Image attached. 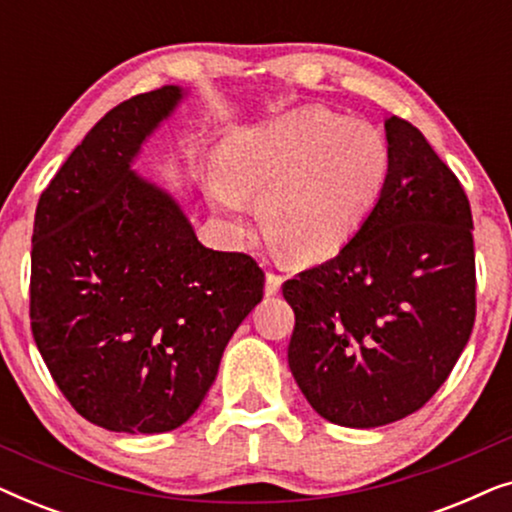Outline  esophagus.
I'll use <instances>...</instances> for the list:
<instances>
[{"label": "esophagus", "instance_id": "esophagus-1", "mask_svg": "<svg viewBox=\"0 0 512 512\" xmlns=\"http://www.w3.org/2000/svg\"><path fill=\"white\" fill-rule=\"evenodd\" d=\"M282 282V277L275 275V272H268V275H265V293H268V296H277L279 289H282Z\"/></svg>", "mask_w": 512, "mask_h": 512}]
</instances>
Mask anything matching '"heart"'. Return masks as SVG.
Masks as SVG:
<instances>
[{
	"mask_svg": "<svg viewBox=\"0 0 512 512\" xmlns=\"http://www.w3.org/2000/svg\"><path fill=\"white\" fill-rule=\"evenodd\" d=\"M384 179L387 146L377 130L324 107H303L230 144L209 179V200L240 228L258 198L275 247L319 263L354 240Z\"/></svg>",
	"mask_w": 512,
	"mask_h": 512,
	"instance_id": "1",
	"label": "heart"
}]
</instances>
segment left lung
I'll use <instances>...</instances> for the list:
<instances>
[{"label":"left lung","mask_w":512,"mask_h":512,"mask_svg":"<svg viewBox=\"0 0 512 512\" xmlns=\"http://www.w3.org/2000/svg\"><path fill=\"white\" fill-rule=\"evenodd\" d=\"M387 179L354 240L282 286L296 314L289 368L328 422L375 429L422 408L475 321L464 188L415 125L384 121Z\"/></svg>","instance_id":"left-lung-1"}]
</instances>
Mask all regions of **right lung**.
<instances>
[{
  "mask_svg": "<svg viewBox=\"0 0 512 512\" xmlns=\"http://www.w3.org/2000/svg\"><path fill=\"white\" fill-rule=\"evenodd\" d=\"M186 97L163 86L111 109L34 214V342L74 410L109 431L188 422L263 300L254 258L202 247L179 202L132 167Z\"/></svg>",
  "mask_w": 512,
  "mask_h": 512,
  "instance_id": "add662e5",
  "label": "right lung"
}]
</instances>
